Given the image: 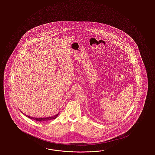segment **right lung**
Returning <instances> with one entry per match:
<instances>
[{
  "label": "right lung",
  "instance_id": "1",
  "mask_svg": "<svg viewBox=\"0 0 155 155\" xmlns=\"http://www.w3.org/2000/svg\"><path fill=\"white\" fill-rule=\"evenodd\" d=\"M58 114H59V113H58V114L56 115H54V116H53V117H39V118H38V117H29V116H28L27 115H25V114H24V115L25 116H26L27 117L30 118L31 119H33V120H36V121H38V122H45V121L51 120H52V119H54L56 118V117H57V116L58 115Z\"/></svg>",
  "mask_w": 155,
  "mask_h": 155
}]
</instances>
